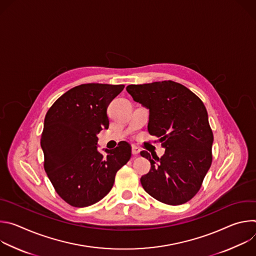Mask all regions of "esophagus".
Returning a JSON list of instances; mask_svg holds the SVG:
<instances>
[{
  "mask_svg": "<svg viewBox=\"0 0 256 256\" xmlns=\"http://www.w3.org/2000/svg\"><path fill=\"white\" fill-rule=\"evenodd\" d=\"M140 149L138 147H136V146H132V155L138 156L140 154Z\"/></svg>",
  "mask_w": 256,
  "mask_h": 256,
  "instance_id": "34e87169",
  "label": "esophagus"
}]
</instances>
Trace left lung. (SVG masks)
<instances>
[{"label":"left lung","mask_w":256,"mask_h":256,"mask_svg":"<svg viewBox=\"0 0 256 256\" xmlns=\"http://www.w3.org/2000/svg\"><path fill=\"white\" fill-rule=\"evenodd\" d=\"M126 91L149 109V134L165 148L161 158L140 152L151 163L149 173L140 178L144 190L166 204H186L198 194L212 165L214 136L206 106L173 81L128 85Z\"/></svg>","instance_id":"1"}]
</instances>
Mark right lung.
<instances>
[{
	"label": "right lung",
	"instance_id": "1",
	"mask_svg": "<svg viewBox=\"0 0 256 256\" xmlns=\"http://www.w3.org/2000/svg\"><path fill=\"white\" fill-rule=\"evenodd\" d=\"M124 85L82 84L62 94L48 109L40 144L44 170L58 194L84 208L102 200L114 186L116 172L132 156L124 140L114 150H97V134L108 128L107 107Z\"/></svg>",
	"mask_w": 256,
	"mask_h": 256
}]
</instances>
